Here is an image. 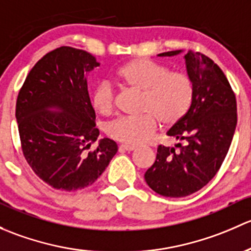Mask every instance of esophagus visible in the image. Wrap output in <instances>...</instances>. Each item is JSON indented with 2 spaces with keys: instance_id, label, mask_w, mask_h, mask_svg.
I'll list each match as a JSON object with an SVG mask.
<instances>
[{
  "instance_id": "34e87169",
  "label": "esophagus",
  "mask_w": 251,
  "mask_h": 251,
  "mask_svg": "<svg viewBox=\"0 0 251 251\" xmlns=\"http://www.w3.org/2000/svg\"><path fill=\"white\" fill-rule=\"evenodd\" d=\"M136 147L135 146H131V145H125V144H122L120 146V150L121 151H128V152H130V151H134V150H135Z\"/></svg>"
}]
</instances>
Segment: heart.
<instances>
[{
	"label": "heart",
	"mask_w": 251,
	"mask_h": 251,
	"mask_svg": "<svg viewBox=\"0 0 251 251\" xmlns=\"http://www.w3.org/2000/svg\"><path fill=\"white\" fill-rule=\"evenodd\" d=\"M116 79L143 92V115L121 117L107 126V134L128 145L147 143L157 129L175 126L187 115L195 98V84L188 74L169 71L168 66L146 58L126 61L116 71ZM92 105L100 115H110L115 106V93L107 83H100L92 94Z\"/></svg>",
	"instance_id": "1"
}]
</instances>
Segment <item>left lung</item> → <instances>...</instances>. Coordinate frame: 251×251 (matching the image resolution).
Wrapping results in <instances>:
<instances>
[{"instance_id":"1","label":"left lung","mask_w":251,"mask_h":251,"mask_svg":"<svg viewBox=\"0 0 251 251\" xmlns=\"http://www.w3.org/2000/svg\"><path fill=\"white\" fill-rule=\"evenodd\" d=\"M185 63L195 84V98L187 115L167 133L183 144L175 145L177 150L159 145L156 162L145 173L147 185L170 198L192 195L215 176L237 126L236 95L222 70L206 55L191 50L185 54Z\"/></svg>"}]
</instances>
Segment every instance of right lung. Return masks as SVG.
<instances>
[{"label": "right lung", "mask_w": 251, "mask_h": 251, "mask_svg": "<svg viewBox=\"0 0 251 251\" xmlns=\"http://www.w3.org/2000/svg\"><path fill=\"white\" fill-rule=\"evenodd\" d=\"M82 49L64 47L36 63L18 94L15 117L25 159L55 190L78 191L95 182L117 152L99 129L84 75L99 66Z\"/></svg>", "instance_id": "right-lung-1"}]
</instances>
